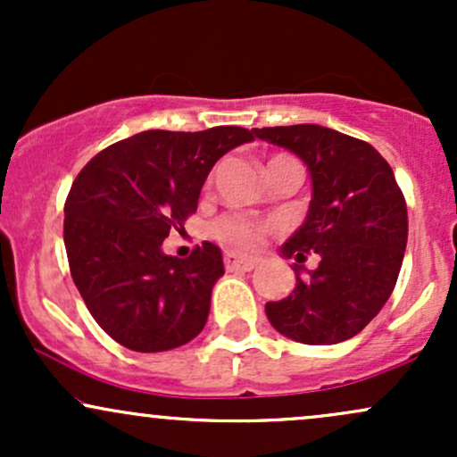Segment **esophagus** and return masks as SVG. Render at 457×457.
<instances>
[{
  "label": "esophagus",
  "instance_id": "34e87169",
  "mask_svg": "<svg viewBox=\"0 0 457 457\" xmlns=\"http://www.w3.org/2000/svg\"><path fill=\"white\" fill-rule=\"evenodd\" d=\"M225 266H228L229 270H253L255 266H258V258H240V255H234V253H225Z\"/></svg>",
  "mask_w": 457,
  "mask_h": 457
}]
</instances>
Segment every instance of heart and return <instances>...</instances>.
I'll list each match as a JSON object with an SVG mask.
<instances>
[{
  "mask_svg": "<svg viewBox=\"0 0 457 457\" xmlns=\"http://www.w3.org/2000/svg\"><path fill=\"white\" fill-rule=\"evenodd\" d=\"M281 159H286V156L283 154L272 156L269 165ZM211 180H208V185H211ZM269 229H270L269 221H262V219H255L251 217V214H243V212H228L223 214V217H219L217 221H212L211 225L212 238L232 251H251L253 246L260 245L262 236L269 232Z\"/></svg>",
  "mask_w": 457,
  "mask_h": 457,
  "instance_id": "1",
  "label": "heart"
}]
</instances>
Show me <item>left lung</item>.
Masks as SVG:
<instances>
[{"label": "left lung", "mask_w": 457, "mask_h": 457, "mask_svg": "<svg viewBox=\"0 0 457 457\" xmlns=\"http://www.w3.org/2000/svg\"><path fill=\"white\" fill-rule=\"evenodd\" d=\"M253 133L301 156L313 185L307 221L281 246L298 262L296 287L283 301L266 303V316L295 342H345L378 316L395 287L408 240L402 188L367 141L318 124ZM312 253H319V269L301 276Z\"/></svg>", "instance_id": "1"}]
</instances>
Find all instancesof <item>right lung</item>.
<instances>
[{
  "label": "right lung",
  "mask_w": 457,
  "mask_h": 457,
  "mask_svg": "<svg viewBox=\"0 0 457 457\" xmlns=\"http://www.w3.org/2000/svg\"><path fill=\"white\" fill-rule=\"evenodd\" d=\"M253 139L240 127L144 130L79 171L64 204L68 266L92 318L124 348L162 353L202 333L221 251L202 243L176 258L161 245L197 211L214 162Z\"/></svg>",
  "instance_id": "add662e5"
}]
</instances>
